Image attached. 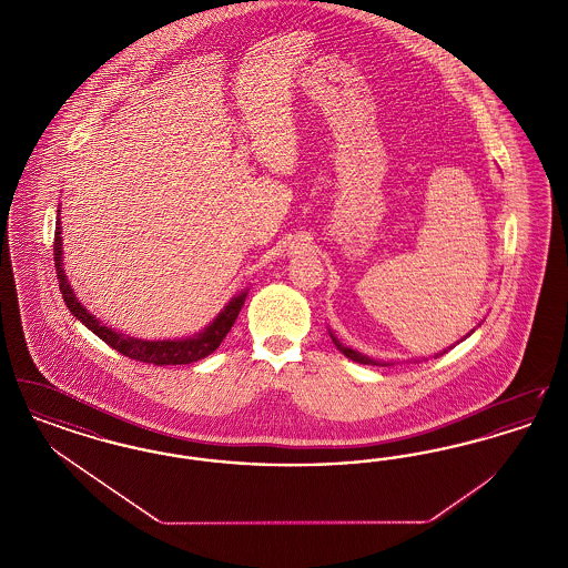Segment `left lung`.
Returning <instances> with one entry per match:
<instances>
[{
	"instance_id": "1",
	"label": "left lung",
	"mask_w": 568,
	"mask_h": 568,
	"mask_svg": "<svg viewBox=\"0 0 568 568\" xmlns=\"http://www.w3.org/2000/svg\"><path fill=\"white\" fill-rule=\"evenodd\" d=\"M332 336V334H329ZM332 341H334V345L338 347V352L343 353V355H347L349 359L353 362H357V364H371V366H387V364H381L377 359H371V357H366V355H362V353L353 352L349 347H343L334 336H332Z\"/></svg>"
}]
</instances>
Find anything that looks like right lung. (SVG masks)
Listing matches in <instances>:
<instances>
[{
  "mask_svg": "<svg viewBox=\"0 0 568 568\" xmlns=\"http://www.w3.org/2000/svg\"><path fill=\"white\" fill-rule=\"evenodd\" d=\"M61 227L57 221L54 227V268H57V278H59V290L65 306L70 308V313L87 325L93 334H98L106 345L119 353H123L125 357L135 359V362H146L153 366H176V364H191L197 359L209 357L211 353L215 352L216 347L221 345V341L225 338V334L232 329V325L236 322L241 308H243L244 297L246 294L234 297L216 317L213 324L209 325L202 334L193 336V338H185V341H138L132 336H123L119 332H114L112 327H106L100 324L93 315H89L82 308L81 302L74 296V292L68 285V278L61 268Z\"/></svg>",
  "mask_w": 568,
  "mask_h": 568,
  "instance_id": "add662e5",
  "label": "right lung"
}]
</instances>
